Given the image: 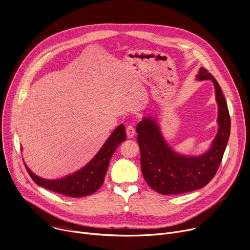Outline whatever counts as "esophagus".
Masks as SVG:
<instances>
[{
	"instance_id": "1",
	"label": "esophagus",
	"mask_w": 250,
	"mask_h": 250,
	"mask_svg": "<svg viewBox=\"0 0 250 250\" xmlns=\"http://www.w3.org/2000/svg\"><path fill=\"white\" fill-rule=\"evenodd\" d=\"M135 134V130H134V127L132 125H128L126 127V135L128 138H132Z\"/></svg>"
}]
</instances>
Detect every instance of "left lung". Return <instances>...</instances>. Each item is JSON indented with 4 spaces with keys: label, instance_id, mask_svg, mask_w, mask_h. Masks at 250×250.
Wrapping results in <instances>:
<instances>
[{
    "label": "left lung",
    "instance_id": "obj_1",
    "mask_svg": "<svg viewBox=\"0 0 250 250\" xmlns=\"http://www.w3.org/2000/svg\"><path fill=\"white\" fill-rule=\"evenodd\" d=\"M196 79L212 82L218 104V133L205 153L191 156L176 152L166 142L158 120L152 116L144 117L136 126L142 174L149 187L162 195L183 194L205 187L216 175L228 145L230 119L221 87L203 67Z\"/></svg>",
    "mask_w": 250,
    "mask_h": 250
}]
</instances>
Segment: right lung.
Returning <instances> with one entry per match:
<instances>
[{"label":"right lung","mask_w":250,"mask_h":250,"mask_svg":"<svg viewBox=\"0 0 250 250\" xmlns=\"http://www.w3.org/2000/svg\"><path fill=\"white\" fill-rule=\"evenodd\" d=\"M125 125H120L89 163L80 170L60 179H44L34 174L24 162L23 164L31 179L39 186L68 197H85L95 193L103 185L110 159L120 144L125 141Z\"/></svg>","instance_id":"obj_1"}]
</instances>
